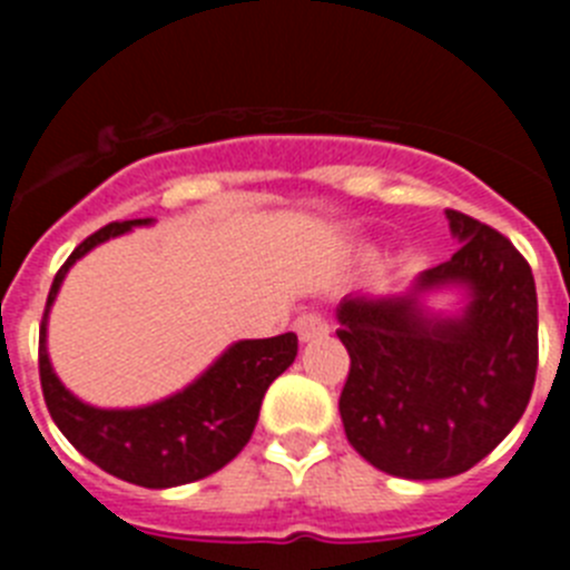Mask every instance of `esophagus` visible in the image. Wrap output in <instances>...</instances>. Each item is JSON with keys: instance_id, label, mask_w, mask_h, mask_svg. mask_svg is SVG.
<instances>
[{"instance_id": "esophagus-1", "label": "esophagus", "mask_w": 570, "mask_h": 570, "mask_svg": "<svg viewBox=\"0 0 570 570\" xmlns=\"http://www.w3.org/2000/svg\"><path fill=\"white\" fill-rule=\"evenodd\" d=\"M294 331L299 334L302 342H311V340H320V336H325L331 328H328V320H325V316L314 314V311H311V314L296 316Z\"/></svg>"}]
</instances>
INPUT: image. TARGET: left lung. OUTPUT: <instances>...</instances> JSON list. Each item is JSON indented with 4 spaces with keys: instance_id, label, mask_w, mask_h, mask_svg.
Instances as JSON below:
<instances>
[{
    "instance_id": "1",
    "label": "left lung",
    "mask_w": 570,
    "mask_h": 570,
    "mask_svg": "<svg viewBox=\"0 0 570 570\" xmlns=\"http://www.w3.org/2000/svg\"><path fill=\"white\" fill-rule=\"evenodd\" d=\"M462 242L405 296H345L336 336L351 371L340 396L356 454L402 480H445L485 460L525 414L537 380L531 265L491 225L445 210ZM465 287L460 317L428 315L421 294Z\"/></svg>"
}]
</instances>
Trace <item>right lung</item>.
<instances>
[{"mask_svg": "<svg viewBox=\"0 0 570 570\" xmlns=\"http://www.w3.org/2000/svg\"><path fill=\"white\" fill-rule=\"evenodd\" d=\"M150 223L154 219L105 225L53 276L39 328V380L50 416L79 454L134 485L174 488L210 476L248 445L262 396L296 360V334L234 342L199 380L154 405L94 407L70 394L48 356V314L65 274L102 242Z\"/></svg>", "mask_w": 570, "mask_h": 570, "instance_id": "add662e5", "label": "right lung"}]
</instances>
